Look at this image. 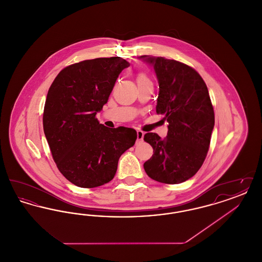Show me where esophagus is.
<instances>
[{
    "label": "esophagus",
    "mask_w": 262,
    "mask_h": 262,
    "mask_svg": "<svg viewBox=\"0 0 262 262\" xmlns=\"http://www.w3.org/2000/svg\"><path fill=\"white\" fill-rule=\"evenodd\" d=\"M137 141H141V140H143V137H144V133L142 132V130H137Z\"/></svg>",
    "instance_id": "obj_1"
}]
</instances>
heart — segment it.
Wrapping results in <instances>:
<instances>
[{"instance_id":"b5f03b06","label":"heart","mask_w":262,"mask_h":262,"mask_svg":"<svg viewBox=\"0 0 262 262\" xmlns=\"http://www.w3.org/2000/svg\"><path fill=\"white\" fill-rule=\"evenodd\" d=\"M137 81H142V80H149V78L147 77V75H144V74H142V73H140V74H138V75H137Z\"/></svg>"}]
</instances>
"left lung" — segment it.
<instances>
[{
  "label": "left lung",
  "mask_w": 262,
  "mask_h": 262,
  "mask_svg": "<svg viewBox=\"0 0 262 262\" xmlns=\"http://www.w3.org/2000/svg\"><path fill=\"white\" fill-rule=\"evenodd\" d=\"M153 66L159 83L156 113L168 122L162 139L144 135L153 155L143 164L146 174L163 184L186 182L205 160L214 127V110L208 89L200 74L186 63L163 57L141 56Z\"/></svg>",
  "instance_id": "8db88e82"
}]
</instances>
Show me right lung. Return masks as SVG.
Returning <instances> with one entry per match:
<instances>
[{"label": "right lung", "mask_w": 262, "mask_h": 262, "mask_svg": "<svg viewBox=\"0 0 262 262\" xmlns=\"http://www.w3.org/2000/svg\"><path fill=\"white\" fill-rule=\"evenodd\" d=\"M127 67L121 57L85 60L66 67L49 88L44 134L59 171L77 187L91 188L112 181L121 155L135 145L136 129L109 128L96 119Z\"/></svg>", "instance_id": "right-lung-1"}]
</instances>
